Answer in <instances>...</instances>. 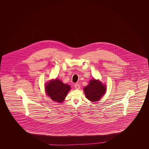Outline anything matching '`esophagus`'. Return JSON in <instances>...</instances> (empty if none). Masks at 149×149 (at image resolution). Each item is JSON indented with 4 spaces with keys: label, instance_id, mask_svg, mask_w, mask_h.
<instances>
[{
    "label": "esophagus",
    "instance_id": "34e87169",
    "mask_svg": "<svg viewBox=\"0 0 149 149\" xmlns=\"http://www.w3.org/2000/svg\"><path fill=\"white\" fill-rule=\"evenodd\" d=\"M74 87H75V88L76 89H80V85L78 83H76V84H74Z\"/></svg>",
    "mask_w": 149,
    "mask_h": 149
}]
</instances>
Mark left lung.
I'll use <instances>...</instances> for the list:
<instances>
[{
    "mask_svg": "<svg viewBox=\"0 0 149 149\" xmlns=\"http://www.w3.org/2000/svg\"><path fill=\"white\" fill-rule=\"evenodd\" d=\"M86 98L91 102L98 101L106 93V87L99 80L93 79L90 80L89 84L84 88Z\"/></svg>",
    "mask_w": 149,
    "mask_h": 149,
    "instance_id": "obj_1",
    "label": "left lung"
}]
</instances>
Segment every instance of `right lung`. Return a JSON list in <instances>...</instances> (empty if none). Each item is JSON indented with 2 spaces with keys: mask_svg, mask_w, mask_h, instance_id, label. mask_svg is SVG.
Masks as SVG:
<instances>
[{
  "mask_svg": "<svg viewBox=\"0 0 149 149\" xmlns=\"http://www.w3.org/2000/svg\"><path fill=\"white\" fill-rule=\"evenodd\" d=\"M71 87L68 84H65L58 79L50 80L45 85V91L51 99L58 103L64 100Z\"/></svg>",
  "mask_w": 149,
  "mask_h": 149,
  "instance_id": "right-lung-1",
  "label": "right lung"
}]
</instances>
